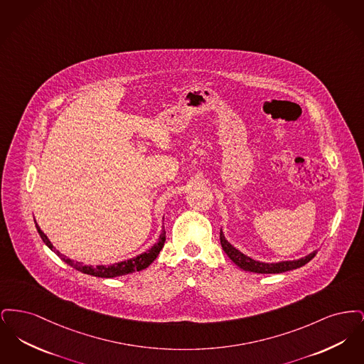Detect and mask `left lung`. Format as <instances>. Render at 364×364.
<instances>
[{"label": "left lung", "mask_w": 364, "mask_h": 364, "mask_svg": "<svg viewBox=\"0 0 364 364\" xmlns=\"http://www.w3.org/2000/svg\"><path fill=\"white\" fill-rule=\"evenodd\" d=\"M220 240L223 250L225 251L226 255L235 262L240 269L245 272H252V273H260V274H274V273H284L288 270H294L297 267L304 266L306 263H309L310 260L316 255L318 251H314L310 255L297 260H287V262H278V263H263L258 260L251 259L250 257L244 255L239 250H236L230 242H228L223 233V230H220Z\"/></svg>", "instance_id": "obj_1"}]
</instances>
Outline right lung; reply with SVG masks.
I'll list each match as a JSON object with an SVG mask.
<instances>
[{
  "mask_svg": "<svg viewBox=\"0 0 364 364\" xmlns=\"http://www.w3.org/2000/svg\"><path fill=\"white\" fill-rule=\"evenodd\" d=\"M36 225V230L39 233V236L42 237L43 242L53 250L61 259L64 260L65 263H68L72 267H75L76 270L85 273V274H90V276H95V277L102 278H113L119 277V276H124V274H129V273H134V272H139V270H143L146 267H149L153 260L156 259L159 254V251L162 250L165 240H166V233H165V229L162 230L158 242L146 252L140 254L138 257L132 258V259L124 260V262H119V263H114V264H109V266H88V264H82L80 262H73V260L64 257L63 254H60L57 250H54L52 242L48 239V236L41 230V228L38 226V224L35 223Z\"/></svg>",
  "mask_w": 364,
  "mask_h": 364,
  "instance_id": "add662e5",
  "label": "right lung"
}]
</instances>
